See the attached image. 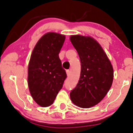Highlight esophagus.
Listing matches in <instances>:
<instances>
[{"instance_id":"obj_1","label":"esophagus","mask_w":133,"mask_h":133,"mask_svg":"<svg viewBox=\"0 0 133 133\" xmlns=\"http://www.w3.org/2000/svg\"><path fill=\"white\" fill-rule=\"evenodd\" d=\"M66 73L67 76H69L70 75V70H66Z\"/></svg>"}]
</instances>
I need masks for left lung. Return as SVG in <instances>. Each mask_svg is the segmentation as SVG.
Here are the masks:
<instances>
[{"label":"left lung","mask_w":133,"mask_h":133,"mask_svg":"<svg viewBox=\"0 0 133 133\" xmlns=\"http://www.w3.org/2000/svg\"><path fill=\"white\" fill-rule=\"evenodd\" d=\"M70 39L81 65L79 80L70 92V99L79 108H90L100 102L111 89L112 65L101 46L93 37L74 35Z\"/></svg>","instance_id":"obj_1"}]
</instances>
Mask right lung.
Segmentation results:
<instances>
[{
  "mask_svg": "<svg viewBox=\"0 0 133 133\" xmlns=\"http://www.w3.org/2000/svg\"><path fill=\"white\" fill-rule=\"evenodd\" d=\"M65 36L48 32L33 49L28 65L27 83L34 100L41 107L52 104L66 77L58 54Z\"/></svg>",
  "mask_w": 133,
  "mask_h": 133,
  "instance_id": "1",
  "label": "right lung"
}]
</instances>
